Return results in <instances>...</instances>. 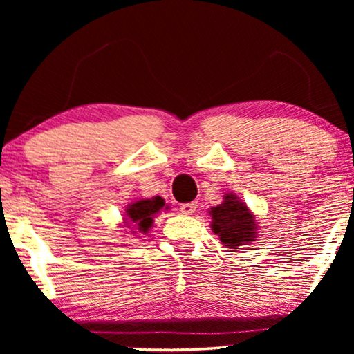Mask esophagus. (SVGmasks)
I'll return each instance as SVG.
<instances>
[{
    "label": "esophagus",
    "mask_w": 354,
    "mask_h": 354,
    "mask_svg": "<svg viewBox=\"0 0 354 354\" xmlns=\"http://www.w3.org/2000/svg\"><path fill=\"white\" fill-rule=\"evenodd\" d=\"M196 206L198 203L196 201H192V203H183V205H180V211L182 214H193V212L196 211Z\"/></svg>",
    "instance_id": "obj_1"
}]
</instances>
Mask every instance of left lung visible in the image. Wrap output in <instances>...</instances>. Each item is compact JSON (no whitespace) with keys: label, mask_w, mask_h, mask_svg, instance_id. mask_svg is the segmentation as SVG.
<instances>
[{"label":"left lung","mask_w":354,"mask_h":354,"mask_svg":"<svg viewBox=\"0 0 354 354\" xmlns=\"http://www.w3.org/2000/svg\"><path fill=\"white\" fill-rule=\"evenodd\" d=\"M209 214L212 216V232L219 235L227 248L236 250L254 241V216L235 195H225L222 205L211 207Z\"/></svg>","instance_id":"8db88e82"}]
</instances>
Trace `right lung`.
I'll list each match as a JSON object with an SVG mask.
<instances>
[{"instance_id": "obj_1", "label": "right lung", "mask_w": 354, "mask_h": 354, "mask_svg": "<svg viewBox=\"0 0 354 354\" xmlns=\"http://www.w3.org/2000/svg\"><path fill=\"white\" fill-rule=\"evenodd\" d=\"M164 200L161 196H154L151 200H140L133 205L127 207V217L133 222L135 225H138L140 232L147 234L149 227L153 225V216L159 212L164 207Z\"/></svg>"}]
</instances>
